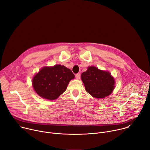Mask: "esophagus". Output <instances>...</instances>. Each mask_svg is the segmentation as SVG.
<instances>
[{"label":"esophagus","instance_id":"obj_1","mask_svg":"<svg viewBox=\"0 0 150 150\" xmlns=\"http://www.w3.org/2000/svg\"><path fill=\"white\" fill-rule=\"evenodd\" d=\"M75 77H76V78L77 79H79L80 78H81V74H80L79 73L76 74L75 75Z\"/></svg>","mask_w":150,"mask_h":150}]
</instances>
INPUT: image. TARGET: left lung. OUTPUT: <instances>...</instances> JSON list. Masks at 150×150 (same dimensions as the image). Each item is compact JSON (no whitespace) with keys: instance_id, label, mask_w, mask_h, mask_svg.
Instances as JSON below:
<instances>
[{"instance_id":"left-lung-1","label":"left lung","mask_w":150,"mask_h":150,"mask_svg":"<svg viewBox=\"0 0 150 150\" xmlns=\"http://www.w3.org/2000/svg\"><path fill=\"white\" fill-rule=\"evenodd\" d=\"M85 90L92 96L103 98L111 94L115 88V79L110 72L90 67L81 74Z\"/></svg>"}]
</instances>
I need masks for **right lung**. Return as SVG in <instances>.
<instances>
[{
  "instance_id": "add662e5",
  "label": "right lung",
  "mask_w": 150,
  "mask_h": 150,
  "mask_svg": "<svg viewBox=\"0 0 150 150\" xmlns=\"http://www.w3.org/2000/svg\"><path fill=\"white\" fill-rule=\"evenodd\" d=\"M71 70L63 65L42 68L33 79V86L40 97L52 100L65 92L69 81L74 79Z\"/></svg>"
}]
</instances>
